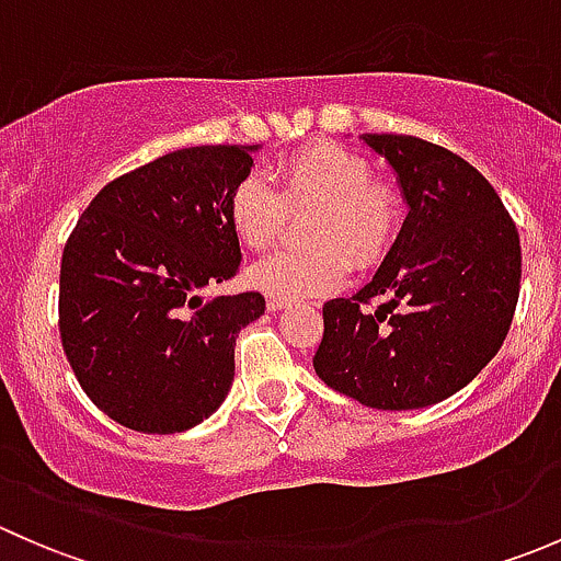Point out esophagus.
<instances>
[{
	"instance_id": "34e87169",
	"label": "esophagus",
	"mask_w": 561,
	"mask_h": 561,
	"mask_svg": "<svg viewBox=\"0 0 561 561\" xmlns=\"http://www.w3.org/2000/svg\"><path fill=\"white\" fill-rule=\"evenodd\" d=\"M290 307V301H282V298H268V312H282V309Z\"/></svg>"
}]
</instances>
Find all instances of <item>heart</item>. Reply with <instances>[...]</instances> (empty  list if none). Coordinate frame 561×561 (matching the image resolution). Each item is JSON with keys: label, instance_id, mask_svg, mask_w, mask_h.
<instances>
[{"label": "heart", "instance_id": "heart-1", "mask_svg": "<svg viewBox=\"0 0 561 561\" xmlns=\"http://www.w3.org/2000/svg\"><path fill=\"white\" fill-rule=\"evenodd\" d=\"M274 184L249 173L228 197V222L247 249L276 239L285 208L312 206L301 222L309 247L282 249L249 268V285L271 298L298 301L333 290L347 274V257L355 268H369L399 233V195L377 184L369 162L347 149L304 146L274 168Z\"/></svg>", "mask_w": 561, "mask_h": 561}]
</instances>
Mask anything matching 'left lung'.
<instances>
[{"label": "left lung", "mask_w": 561, "mask_h": 561, "mask_svg": "<svg viewBox=\"0 0 561 561\" xmlns=\"http://www.w3.org/2000/svg\"><path fill=\"white\" fill-rule=\"evenodd\" d=\"M360 140L393 171L407 217L369 285L322 307L314 371L375 410H421L467 388L500 353L522 244L494 186L461 157L410 135Z\"/></svg>", "instance_id": "left-lung-1"}]
</instances>
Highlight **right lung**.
<instances>
[{
  "instance_id": "obj_1",
  "label": "right lung",
  "mask_w": 561,
  "mask_h": 561,
  "mask_svg": "<svg viewBox=\"0 0 561 561\" xmlns=\"http://www.w3.org/2000/svg\"><path fill=\"white\" fill-rule=\"evenodd\" d=\"M263 146H190L100 190L59 276V333L89 399L122 426L175 434L219 410L260 293L206 298L236 276L228 197Z\"/></svg>"
}]
</instances>
